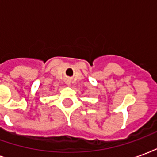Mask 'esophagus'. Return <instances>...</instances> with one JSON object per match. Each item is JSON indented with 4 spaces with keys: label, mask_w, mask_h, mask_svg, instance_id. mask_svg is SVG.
Wrapping results in <instances>:
<instances>
[{
    "label": "esophagus",
    "mask_w": 157,
    "mask_h": 157,
    "mask_svg": "<svg viewBox=\"0 0 157 157\" xmlns=\"http://www.w3.org/2000/svg\"><path fill=\"white\" fill-rule=\"evenodd\" d=\"M65 83H66V85H68V86L71 85V80H66V81H65Z\"/></svg>",
    "instance_id": "obj_1"
}]
</instances>
